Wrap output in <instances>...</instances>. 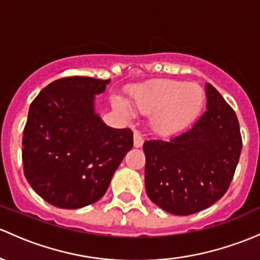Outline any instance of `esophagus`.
<instances>
[{
	"label": "esophagus",
	"instance_id": "34e87169",
	"mask_svg": "<svg viewBox=\"0 0 260 260\" xmlns=\"http://www.w3.org/2000/svg\"><path fill=\"white\" fill-rule=\"evenodd\" d=\"M133 143H135L136 148H139V147L143 146V138H142V135L139 131H135V133H133Z\"/></svg>",
	"mask_w": 260,
	"mask_h": 260
}]
</instances>
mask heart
Masks as SVG:
<instances>
[{
	"label": "heart",
	"instance_id": "b5f03b06",
	"mask_svg": "<svg viewBox=\"0 0 260 260\" xmlns=\"http://www.w3.org/2000/svg\"><path fill=\"white\" fill-rule=\"evenodd\" d=\"M204 100L206 93L201 86L174 80L154 81L132 89L135 108L153 116V128L160 135H173L188 127L201 113ZM112 105L125 116L132 114L122 98L114 97Z\"/></svg>",
	"mask_w": 260,
	"mask_h": 260
}]
</instances>
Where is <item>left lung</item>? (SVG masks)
I'll use <instances>...</instances> for the list:
<instances>
[{
	"label": "left lung",
	"instance_id": "obj_1",
	"mask_svg": "<svg viewBox=\"0 0 260 260\" xmlns=\"http://www.w3.org/2000/svg\"><path fill=\"white\" fill-rule=\"evenodd\" d=\"M206 93L207 111L190 129L143 144L147 194L172 214H193L219 201L239 162L243 143L236 112L212 84Z\"/></svg>",
	"mask_w": 260,
	"mask_h": 260
}]
</instances>
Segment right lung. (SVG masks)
<instances>
[{
  "instance_id": "add662e5",
  "label": "right lung",
  "mask_w": 260,
  "mask_h": 260,
  "mask_svg": "<svg viewBox=\"0 0 260 260\" xmlns=\"http://www.w3.org/2000/svg\"><path fill=\"white\" fill-rule=\"evenodd\" d=\"M111 80L59 78L29 106L22 138L23 173L46 202L77 209L101 199L133 147L129 128L116 129L94 112V94Z\"/></svg>"
}]
</instances>
